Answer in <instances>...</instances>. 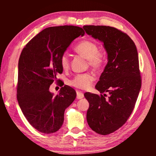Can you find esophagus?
Wrapping results in <instances>:
<instances>
[{"instance_id":"1","label":"esophagus","mask_w":156,"mask_h":156,"mask_svg":"<svg viewBox=\"0 0 156 156\" xmlns=\"http://www.w3.org/2000/svg\"><path fill=\"white\" fill-rule=\"evenodd\" d=\"M84 97V94L80 91H76V99H80Z\"/></svg>"}]
</instances>
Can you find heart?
Masks as SVG:
<instances>
[{
    "instance_id": "heart-1",
    "label": "heart",
    "mask_w": 156,
    "mask_h": 156,
    "mask_svg": "<svg viewBox=\"0 0 156 156\" xmlns=\"http://www.w3.org/2000/svg\"><path fill=\"white\" fill-rule=\"evenodd\" d=\"M74 50L87 59H88L89 65L94 69H98L104 64V57L99 52V47L95 42L89 40H82L74 46ZM61 67L63 69H67L69 67V58L67 53H64L60 58ZM94 80L93 76L89 73L77 74L69 81L71 86L77 89H86L90 87Z\"/></svg>"
}]
</instances>
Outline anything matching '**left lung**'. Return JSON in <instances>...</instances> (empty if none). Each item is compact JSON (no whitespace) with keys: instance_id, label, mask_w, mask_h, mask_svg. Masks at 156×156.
<instances>
[{"instance_id":"left-lung-1","label":"left lung","mask_w":156,"mask_h":156,"mask_svg":"<svg viewBox=\"0 0 156 156\" xmlns=\"http://www.w3.org/2000/svg\"><path fill=\"white\" fill-rule=\"evenodd\" d=\"M83 28L87 35L103 42L107 52V65L95 86L101 94L84 95L89 103V127L96 133L108 135L126 122L135 106L141 87L137 49L127 34L115 27L84 25Z\"/></svg>"}]
</instances>
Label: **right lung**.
Masks as SVG:
<instances>
[{
    "label": "right lung",
    "instance_id": "add662e5",
    "mask_svg": "<svg viewBox=\"0 0 156 156\" xmlns=\"http://www.w3.org/2000/svg\"><path fill=\"white\" fill-rule=\"evenodd\" d=\"M84 35L83 29L77 26L50 27L35 36L21 52L17 99L28 122L41 133L58 131L65 109L75 99V90L67 85L57 95L49 89L54 81H58L57 74L62 73L61 56L75 38Z\"/></svg>",
    "mask_w": 156,
    "mask_h": 156
}]
</instances>
